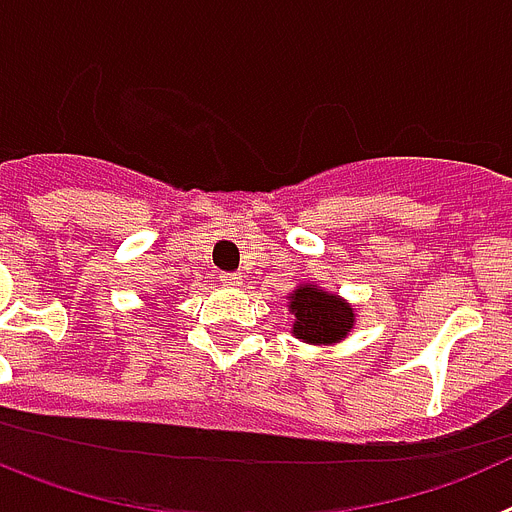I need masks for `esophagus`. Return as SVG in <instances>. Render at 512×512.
I'll return each mask as SVG.
<instances>
[{
    "label": "esophagus",
    "instance_id": "34e87169",
    "mask_svg": "<svg viewBox=\"0 0 512 512\" xmlns=\"http://www.w3.org/2000/svg\"><path fill=\"white\" fill-rule=\"evenodd\" d=\"M217 279H220L225 287H238V284H241V274H238V271H220Z\"/></svg>",
    "mask_w": 512,
    "mask_h": 512
}]
</instances>
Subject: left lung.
Masks as SVG:
<instances>
[{"label": "left lung", "mask_w": 512, "mask_h": 512, "mask_svg": "<svg viewBox=\"0 0 512 512\" xmlns=\"http://www.w3.org/2000/svg\"><path fill=\"white\" fill-rule=\"evenodd\" d=\"M295 312V336L310 343H336L354 325V307L328 295L315 284L300 287L292 297Z\"/></svg>", "instance_id": "1"}]
</instances>
